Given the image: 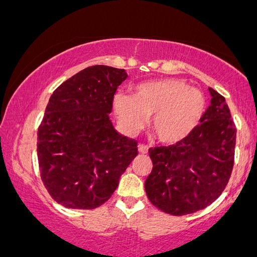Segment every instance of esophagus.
Masks as SVG:
<instances>
[{"instance_id": "1", "label": "esophagus", "mask_w": 257, "mask_h": 257, "mask_svg": "<svg viewBox=\"0 0 257 257\" xmlns=\"http://www.w3.org/2000/svg\"><path fill=\"white\" fill-rule=\"evenodd\" d=\"M148 147L145 144H140L139 145V151L140 153H142V155H145V153H148Z\"/></svg>"}]
</instances>
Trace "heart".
Listing matches in <instances>:
<instances>
[{
	"label": "heart",
	"instance_id": "heart-1",
	"mask_svg": "<svg viewBox=\"0 0 257 257\" xmlns=\"http://www.w3.org/2000/svg\"><path fill=\"white\" fill-rule=\"evenodd\" d=\"M205 106L200 90L177 78L148 80L134 87L133 94L117 92L113 98V109L122 127L136 132L150 115L152 133L166 144L186 139L201 121Z\"/></svg>",
	"mask_w": 257,
	"mask_h": 257
}]
</instances>
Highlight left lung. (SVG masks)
Wrapping results in <instances>:
<instances>
[{
	"instance_id": "8db88e82",
	"label": "left lung",
	"mask_w": 257,
	"mask_h": 257,
	"mask_svg": "<svg viewBox=\"0 0 257 257\" xmlns=\"http://www.w3.org/2000/svg\"><path fill=\"white\" fill-rule=\"evenodd\" d=\"M211 105L186 139L149 149L153 167L145 180L148 198L173 216L194 213L217 200L234 164L236 129L223 95L209 87Z\"/></svg>"
}]
</instances>
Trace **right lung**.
<instances>
[{"instance_id": "right-lung-1", "label": "right lung", "mask_w": 257, "mask_h": 257, "mask_svg": "<svg viewBox=\"0 0 257 257\" xmlns=\"http://www.w3.org/2000/svg\"><path fill=\"white\" fill-rule=\"evenodd\" d=\"M124 69L93 66L51 95L38 129V162L49 195L66 208L91 210L108 201L139 155L137 141L109 120Z\"/></svg>"}]
</instances>
